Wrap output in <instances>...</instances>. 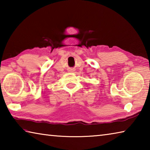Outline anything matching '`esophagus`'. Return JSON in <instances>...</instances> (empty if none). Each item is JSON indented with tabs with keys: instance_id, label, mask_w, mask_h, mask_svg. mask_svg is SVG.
<instances>
[{
	"instance_id": "esophagus-1",
	"label": "esophagus",
	"mask_w": 150,
	"mask_h": 150,
	"mask_svg": "<svg viewBox=\"0 0 150 150\" xmlns=\"http://www.w3.org/2000/svg\"><path fill=\"white\" fill-rule=\"evenodd\" d=\"M74 71V70H73V69H71L70 71H71V72H72V71Z\"/></svg>"
}]
</instances>
